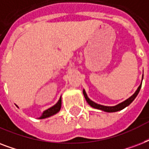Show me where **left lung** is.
I'll return each instance as SVG.
<instances>
[{"mask_svg": "<svg viewBox=\"0 0 149 149\" xmlns=\"http://www.w3.org/2000/svg\"><path fill=\"white\" fill-rule=\"evenodd\" d=\"M141 84L139 86L138 90L135 91V93H134V94H133V95L131 97H129L128 99H127L126 100H125L124 102H122V103H120V104H118V105H116V106H113V107L103 106V105H100V104H97V103H95V102L92 101L91 100L89 99L88 97H87V95H86V92H85V91H84H84H83V93H84V97H85V99H86V100L87 101V103H88V104H90L91 107H93V108L100 109V110H101V111H106V112H116V111H120V110H122V109L125 108L126 107H127L128 105H129V104H132V102L133 101L134 99H135V97H137V95L139 94V91H140V90H141Z\"/></svg>", "mask_w": 149, "mask_h": 149, "instance_id": "8db88e82", "label": "left lung"}]
</instances>
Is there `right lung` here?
I'll return each instance as SVG.
<instances>
[{
	"label": "right lung",
	"mask_w": 149,
	"mask_h": 149,
	"mask_svg": "<svg viewBox=\"0 0 149 149\" xmlns=\"http://www.w3.org/2000/svg\"><path fill=\"white\" fill-rule=\"evenodd\" d=\"M61 104H62V99H61L60 97L59 100H58V101L57 102L54 106H52V107H50V108L47 109L46 111H45L43 112L42 115L41 116L40 118H39V119H43V118H49L50 116H52L54 115V114H56V113H58V111H60Z\"/></svg>",
	"instance_id": "add662e5"
}]
</instances>
